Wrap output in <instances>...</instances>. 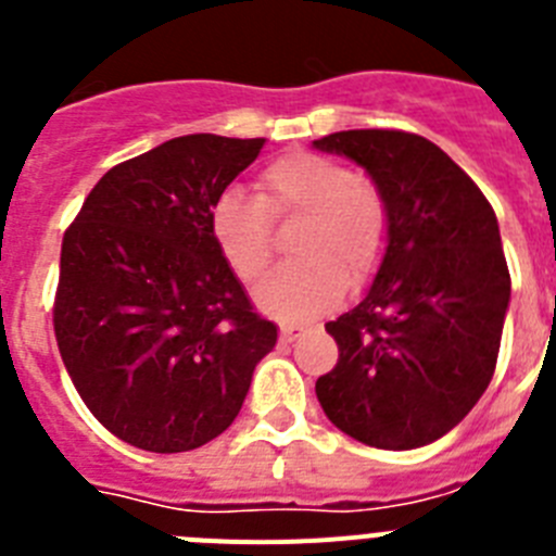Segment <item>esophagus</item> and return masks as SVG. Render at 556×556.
Listing matches in <instances>:
<instances>
[{
	"label": "esophagus",
	"instance_id": "esophagus-1",
	"mask_svg": "<svg viewBox=\"0 0 556 556\" xmlns=\"http://www.w3.org/2000/svg\"><path fill=\"white\" fill-rule=\"evenodd\" d=\"M301 326H281V342H292L294 337H301Z\"/></svg>",
	"mask_w": 556,
	"mask_h": 556
}]
</instances>
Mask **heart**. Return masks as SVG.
<instances>
[{
    "label": "heart",
    "mask_w": 556,
    "mask_h": 556,
    "mask_svg": "<svg viewBox=\"0 0 556 556\" xmlns=\"http://www.w3.org/2000/svg\"><path fill=\"white\" fill-rule=\"evenodd\" d=\"M303 217L292 267L258 289V306L287 323L312 320L337 306L345 287H362L387 248V205L370 180L317 152H289L258 175V198L228 189L211 205L219 253L244 283L273 267V219Z\"/></svg>",
    "instance_id": "heart-1"
}]
</instances>
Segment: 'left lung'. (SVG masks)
I'll list each match as a JSON object with an SVG mask.
<instances>
[{"instance_id": "8db88e82", "label": "left lung", "mask_w": 556, "mask_h": 556, "mask_svg": "<svg viewBox=\"0 0 556 556\" xmlns=\"http://www.w3.org/2000/svg\"><path fill=\"white\" fill-rule=\"evenodd\" d=\"M365 166L387 205V250L356 308L326 331L337 367L317 401L358 443L409 451L448 434L495 372L509 306L498 219L437 144L404 130L314 141Z\"/></svg>"}]
</instances>
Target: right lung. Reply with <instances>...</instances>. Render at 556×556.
Wrapping results in <instances>:
<instances>
[{
    "instance_id": "obj_1",
    "label": "right lung",
    "mask_w": 556,
    "mask_h": 556,
    "mask_svg": "<svg viewBox=\"0 0 556 556\" xmlns=\"http://www.w3.org/2000/svg\"><path fill=\"white\" fill-rule=\"evenodd\" d=\"M264 139L194 132L116 164L63 233L55 339L91 415L125 443L180 454L223 434L278 328L211 236L214 200Z\"/></svg>"
}]
</instances>
